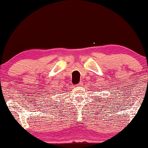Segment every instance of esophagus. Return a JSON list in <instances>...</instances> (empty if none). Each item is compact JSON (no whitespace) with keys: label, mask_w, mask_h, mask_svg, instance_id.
<instances>
[{"label":"esophagus","mask_w":148,"mask_h":148,"mask_svg":"<svg viewBox=\"0 0 148 148\" xmlns=\"http://www.w3.org/2000/svg\"><path fill=\"white\" fill-rule=\"evenodd\" d=\"M76 86H78V87L82 86V82H79L78 84H76Z\"/></svg>","instance_id":"obj_1"}]
</instances>
